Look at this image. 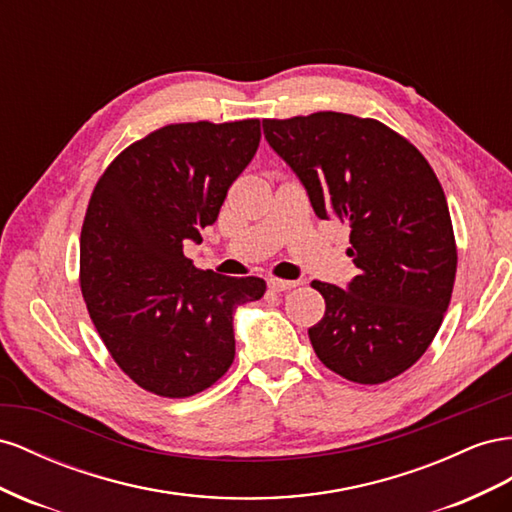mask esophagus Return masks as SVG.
<instances>
[{
	"mask_svg": "<svg viewBox=\"0 0 512 512\" xmlns=\"http://www.w3.org/2000/svg\"><path fill=\"white\" fill-rule=\"evenodd\" d=\"M268 287H270V291H276V294H281V291L294 289V287H296V281H281V279H270V281H268Z\"/></svg>",
	"mask_w": 512,
	"mask_h": 512,
	"instance_id": "34e87169",
	"label": "esophagus"
}]
</instances>
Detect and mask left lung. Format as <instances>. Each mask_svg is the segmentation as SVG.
I'll return each mask as SVG.
<instances>
[{"label":"left lung","instance_id":"left-lung-1","mask_svg":"<svg viewBox=\"0 0 512 512\" xmlns=\"http://www.w3.org/2000/svg\"><path fill=\"white\" fill-rule=\"evenodd\" d=\"M319 218L349 225L358 274L313 281L326 313L309 328L317 358L356 384H382L427 352L457 272L446 195L414 145L377 120L319 111L264 120Z\"/></svg>","mask_w":512,"mask_h":512}]
</instances>
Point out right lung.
I'll list each match as a JSON object with an SVG mask.
<instances>
[{"instance_id": "right-lung-1", "label": "right lung", "mask_w": 512, "mask_h": 512, "mask_svg": "<svg viewBox=\"0 0 512 512\" xmlns=\"http://www.w3.org/2000/svg\"><path fill=\"white\" fill-rule=\"evenodd\" d=\"M259 120L171 124L126 148L98 180L81 231V291L118 367L158 397L210 388L236 356L233 313L264 296L257 276L197 270L229 186L251 163Z\"/></svg>"}]
</instances>
